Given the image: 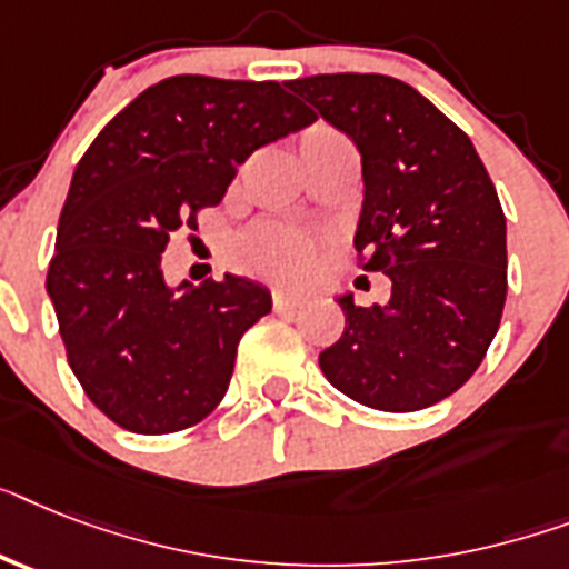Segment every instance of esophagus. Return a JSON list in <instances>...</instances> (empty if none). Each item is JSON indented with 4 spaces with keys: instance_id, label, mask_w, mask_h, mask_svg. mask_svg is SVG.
Here are the masks:
<instances>
[{
    "instance_id": "obj_1",
    "label": "esophagus",
    "mask_w": 569,
    "mask_h": 569,
    "mask_svg": "<svg viewBox=\"0 0 569 569\" xmlns=\"http://www.w3.org/2000/svg\"><path fill=\"white\" fill-rule=\"evenodd\" d=\"M305 299L296 293H284V290H276L273 293V311L276 313H284V311H293V308H302Z\"/></svg>"
}]
</instances>
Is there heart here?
I'll list each match as a JSON object with an SVG mask.
<instances>
[{"mask_svg":"<svg viewBox=\"0 0 569 569\" xmlns=\"http://www.w3.org/2000/svg\"><path fill=\"white\" fill-rule=\"evenodd\" d=\"M238 256L256 273L296 284L313 270L317 241L299 229L261 227L241 243Z\"/></svg>","mask_w":569,"mask_h":569,"instance_id":"heart-1","label":"heart"}]
</instances>
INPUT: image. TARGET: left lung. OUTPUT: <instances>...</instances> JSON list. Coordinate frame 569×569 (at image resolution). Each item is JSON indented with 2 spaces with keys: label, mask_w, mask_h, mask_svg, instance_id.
<instances>
[{
  "label": "left lung",
  "mask_w": 569,
  "mask_h": 569,
  "mask_svg": "<svg viewBox=\"0 0 569 569\" xmlns=\"http://www.w3.org/2000/svg\"><path fill=\"white\" fill-rule=\"evenodd\" d=\"M296 96L349 136L363 166L355 247L387 273L389 302L340 296L346 328L319 355L342 396L383 412L425 410L477 372L506 302V214L471 139L389 74H311Z\"/></svg>",
  "instance_id": "obj_1"
}]
</instances>
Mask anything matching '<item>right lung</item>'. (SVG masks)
Returning a JSON list of instances; mask_svg holds the SVG:
<instances>
[{
    "label": "right lung",
    "mask_w": 569,
    "mask_h": 569,
    "mask_svg": "<svg viewBox=\"0 0 569 569\" xmlns=\"http://www.w3.org/2000/svg\"><path fill=\"white\" fill-rule=\"evenodd\" d=\"M317 121L276 81L173 74L133 98L72 173L46 290L74 378L130 433H177L227 396L270 290L229 276L171 288L162 252L218 206L252 150Z\"/></svg>",
    "instance_id": "1"
}]
</instances>
